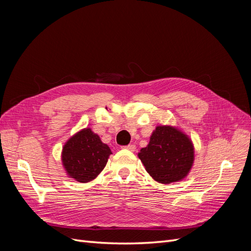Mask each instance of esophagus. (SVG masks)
Instances as JSON below:
<instances>
[{
  "label": "esophagus",
  "instance_id": "34e87169",
  "mask_svg": "<svg viewBox=\"0 0 251 251\" xmlns=\"http://www.w3.org/2000/svg\"><path fill=\"white\" fill-rule=\"evenodd\" d=\"M124 149H126V150H128V151H135V149H136V147L134 146V144H128V146H126V147H123Z\"/></svg>",
  "mask_w": 251,
  "mask_h": 251
}]
</instances>
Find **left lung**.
<instances>
[{
	"label": "left lung",
	"mask_w": 251,
	"mask_h": 251,
	"mask_svg": "<svg viewBox=\"0 0 251 251\" xmlns=\"http://www.w3.org/2000/svg\"><path fill=\"white\" fill-rule=\"evenodd\" d=\"M138 157L154 180L169 184L186 177L194 162V147L177 128L159 126Z\"/></svg>",
	"instance_id": "1"
}]
</instances>
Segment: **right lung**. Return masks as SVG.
<instances>
[{
  "label": "right lung",
  "instance_id": "add662e5",
  "mask_svg": "<svg viewBox=\"0 0 251 251\" xmlns=\"http://www.w3.org/2000/svg\"><path fill=\"white\" fill-rule=\"evenodd\" d=\"M112 154L91 128H85L71 137L63 148L62 160L67 174L78 182H89L97 177Z\"/></svg>",
  "mask_w": 251,
  "mask_h": 251
}]
</instances>
